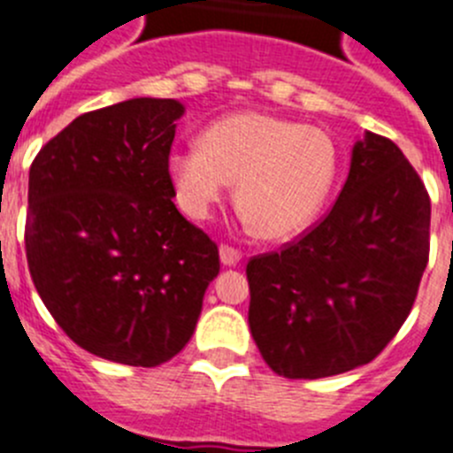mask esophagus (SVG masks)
I'll return each instance as SVG.
<instances>
[{
    "instance_id": "34e87169",
    "label": "esophagus",
    "mask_w": 453,
    "mask_h": 453,
    "mask_svg": "<svg viewBox=\"0 0 453 453\" xmlns=\"http://www.w3.org/2000/svg\"><path fill=\"white\" fill-rule=\"evenodd\" d=\"M219 255H221L223 266H236V264H239V259H242V252L232 246H221L219 248Z\"/></svg>"
}]
</instances>
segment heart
Returning <instances> with one entry per match:
<instances>
[{
    "label": "heart",
    "mask_w": 453,
    "mask_h": 453,
    "mask_svg": "<svg viewBox=\"0 0 453 453\" xmlns=\"http://www.w3.org/2000/svg\"><path fill=\"white\" fill-rule=\"evenodd\" d=\"M336 144L313 126L264 112H232L201 133V146L171 150L166 169L180 205L207 219L227 187L234 205L264 239L303 232L336 178Z\"/></svg>",
    "instance_id": "b5f03b06"
}]
</instances>
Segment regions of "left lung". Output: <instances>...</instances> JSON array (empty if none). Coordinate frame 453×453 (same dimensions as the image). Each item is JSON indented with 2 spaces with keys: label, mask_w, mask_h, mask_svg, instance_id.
I'll return each mask as SVG.
<instances>
[{
  "label": "left lung",
  "mask_w": 453,
  "mask_h": 453,
  "mask_svg": "<svg viewBox=\"0 0 453 453\" xmlns=\"http://www.w3.org/2000/svg\"><path fill=\"white\" fill-rule=\"evenodd\" d=\"M429 226L418 171L397 144L365 133L327 217L248 262V325L268 368L320 379L370 364L411 313Z\"/></svg>",
  "instance_id": "8db88e82"
}]
</instances>
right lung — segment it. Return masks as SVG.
Segmentation results:
<instances>
[{
    "mask_svg": "<svg viewBox=\"0 0 453 453\" xmlns=\"http://www.w3.org/2000/svg\"><path fill=\"white\" fill-rule=\"evenodd\" d=\"M185 105L128 99L85 112L28 171L27 262L76 345L156 368L196 329L219 248L173 205L171 144Z\"/></svg>",
    "mask_w": 453,
    "mask_h": 453,
    "instance_id": "add662e5",
    "label": "right lung"
}]
</instances>
